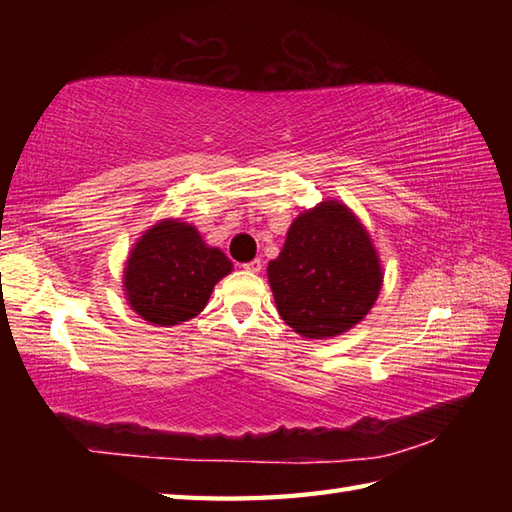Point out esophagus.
I'll list each match as a JSON object with an SVG mask.
<instances>
[{
    "instance_id": "34e87169",
    "label": "esophagus",
    "mask_w": 512,
    "mask_h": 512,
    "mask_svg": "<svg viewBox=\"0 0 512 512\" xmlns=\"http://www.w3.org/2000/svg\"><path fill=\"white\" fill-rule=\"evenodd\" d=\"M262 259H253V262H248V264H244L242 268L244 270H248V273H259V270H262Z\"/></svg>"
}]
</instances>
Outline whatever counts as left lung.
<instances>
[{
    "instance_id": "obj_1",
    "label": "left lung",
    "mask_w": 512,
    "mask_h": 512,
    "mask_svg": "<svg viewBox=\"0 0 512 512\" xmlns=\"http://www.w3.org/2000/svg\"><path fill=\"white\" fill-rule=\"evenodd\" d=\"M268 279L281 319L306 339H325L365 317L383 275L361 222L330 200L292 222Z\"/></svg>"
}]
</instances>
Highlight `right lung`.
Masks as SVG:
<instances>
[{
	"label": "right lung",
	"mask_w": 512,
	"mask_h": 512,
	"mask_svg": "<svg viewBox=\"0 0 512 512\" xmlns=\"http://www.w3.org/2000/svg\"><path fill=\"white\" fill-rule=\"evenodd\" d=\"M231 273L220 248H209L193 226L165 220L140 237L125 268L127 301L154 325H178L200 314L213 286Z\"/></svg>",
	"instance_id": "right-lung-1"
}]
</instances>
